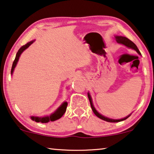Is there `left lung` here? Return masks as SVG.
Returning a JSON list of instances; mask_svg holds the SVG:
<instances>
[{
	"label": "left lung",
	"mask_w": 154,
	"mask_h": 154,
	"mask_svg": "<svg viewBox=\"0 0 154 154\" xmlns=\"http://www.w3.org/2000/svg\"><path fill=\"white\" fill-rule=\"evenodd\" d=\"M116 41L118 43L123 44V45H126V47H128V48H132V49H134V50H136V51L137 52V53L140 55V52L139 51V49L137 48V45H135V44L133 42H132V41H130L128 38L125 37V36H116ZM88 98H89L91 107H92V109L93 112H94V114L96 115V116L98 117V118H100L101 119H103V120L106 121V122H121V121L125 120V119H126L130 116H130H127L126 118H123V119H109L108 118H106V117L103 116H102V115H100V113H98V111L96 110L94 107L93 104H92V98H91V96L89 94V93L88 94Z\"/></svg>",
	"instance_id": "1"
}]
</instances>
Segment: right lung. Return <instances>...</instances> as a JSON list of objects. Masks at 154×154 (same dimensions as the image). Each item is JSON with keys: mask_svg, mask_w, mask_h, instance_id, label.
I'll list each match as a JSON object with an SVG mask.
<instances>
[{"mask_svg": "<svg viewBox=\"0 0 154 154\" xmlns=\"http://www.w3.org/2000/svg\"><path fill=\"white\" fill-rule=\"evenodd\" d=\"M33 42H34L33 41H30V42L28 43L27 44H26L25 45H23L22 47H21L19 50H18L17 53L16 54V56H15V58L14 60V62H13L11 71V74L13 73V72H14V71L15 67L16 66V64L17 63V61H18V60H19V58H20V56L21 55V54H22L26 49L28 48V47H29ZM67 105H68V103L66 102L63 103L60 106H59L58 109H57V110L55 112H54V113L51 114L49 116L43 117V118H38V117L32 116V117H31V119H32V120L36 122H41V123H48V122H49V121L54 122L55 120H57V119L60 118L61 117L63 116L64 113H65V111H66V110Z\"/></svg>", "mask_w": 154, "mask_h": 154, "instance_id": "1", "label": "right lung"}]
</instances>
